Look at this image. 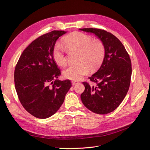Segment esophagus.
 Segmentation results:
<instances>
[{
	"mask_svg": "<svg viewBox=\"0 0 150 150\" xmlns=\"http://www.w3.org/2000/svg\"><path fill=\"white\" fill-rule=\"evenodd\" d=\"M79 82L78 81H72V85H76V84H78Z\"/></svg>",
	"mask_w": 150,
	"mask_h": 150,
	"instance_id": "34e87169",
	"label": "esophagus"
}]
</instances>
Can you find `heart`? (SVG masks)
Here are the masks:
<instances>
[{"mask_svg":"<svg viewBox=\"0 0 150 150\" xmlns=\"http://www.w3.org/2000/svg\"><path fill=\"white\" fill-rule=\"evenodd\" d=\"M89 35L79 32L69 34L64 38L62 41L69 49L79 51L78 64H69L63 71L64 78L71 80H79L87 74L90 67L98 68L102 63L105 56L106 48L99 39H93ZM52 57L59 65H64L66 62L65 49L60 44H56L53 49Z\"/></svg>","mask_w":150,"mask_h":150,"instance_id":"heart-1","label":"heart"}]
</instances>
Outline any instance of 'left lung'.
<instances>
[{
  "mask_svg": "<svg viewBox=\"0 0 150 150\" xmlns=\"http://www.w3.org/2000/svg\"><path fill=\"white\" fill-rule=\"evenodd\" d=\"M80 30L95 34L106 48L100 68L89 78L96 85L83 83L85 89L81 101L93 112L108 114L120 106L128 91L132 72L130 57L120 40L109 32L94 28Z\"/></svg>",
  "mask_w": 150,
  "mask_h": 150,
  "instance_id": "1",
  "label": "left lung"
}]
</instances>
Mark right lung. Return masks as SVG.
<instances>
[{
	"instance_id": "1",
	"label": "right lung",
	"mask_w": 150,
	"mask_h": 150,
	"mask_svg": "<svg viewBox=\"0 0 150 150\" xmlns=\"http://www.w3.org/2000/svg\"><path fill=\"white\" fill-rule=\"evenodd\" d=\"M66 33L53 30L39 36L22 52L15 67L18 98L25 110L38 118L55 114L72 86L70 80L56 79L61 72L52 57L57 39Z\"/></svg>"
}]
</instances>
